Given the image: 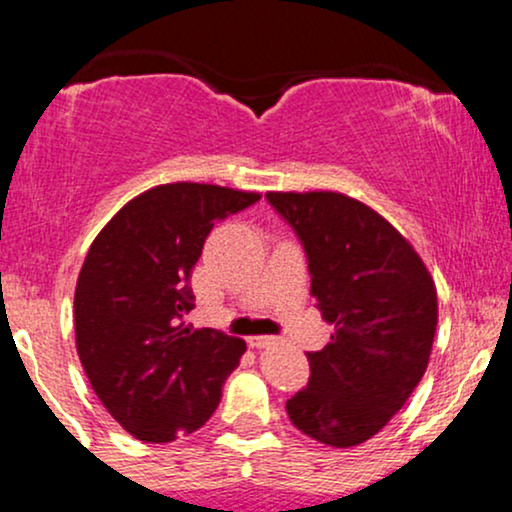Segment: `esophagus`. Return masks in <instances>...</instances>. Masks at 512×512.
<instances>
[{
  "instance_id": "esophagus-1",
  "label": "esophagus",
  "mask_w": 512,
  "mask_h": 512,
  "mask_svg": "<svg viewBox=\"0 0 512 512\" xmlns=\"http://www.w3.org/2000/svg\"><path fill=\"white\" fill-rule=\"evenodd\" d=\"M248 342H250L252 349H267V346H274L276 342H279V339H276V337H250Z\"/></svg>"
}]
</instances>
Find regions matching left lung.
I'll use <instances>...</instances> for the list:
<instances>
[{
    "mask_svg": "<svg viewBox=\"0 0 512 512\" xmlns=\"http://www.w3.org/2000/svg\"><path fill=\"white\" fill-rule=\"evenodd\" d=\"M301 238L310 293L334 332L310 351L308 387L286 411L332 448L366 443L424 378L438 293L419 252L368 204L342 192H267Z\"/></svg>",
    "mask_w": 512,
    "mask_h": 512,
    "instance_id": "8db88e82",
    "label": "left lung"
}]
</instances>
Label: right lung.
Here are the masks:
<instances>
[{
  "label": "right lung",
  "instance_id": "add662e5",
  "mask_svg": "<svg viewBox=\"0 0 512 512\" xmlns=\"http://www.w3.org/2000/svg\"><path fill=\"white\" fill-rule=\"evenodd\" d=\"M260 192L170 182L142 192L88 248L74 293L76 351L108 414L144 443L202 428L245 342L185 325L192 269L219 219Z\"/></svg>",
  "mask_w": 512,
  "mask_h": 512
}]
</instances>
